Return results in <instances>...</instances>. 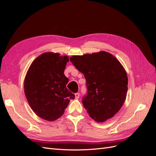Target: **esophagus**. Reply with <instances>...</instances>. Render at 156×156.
<instances>
[{
    "mask_svg": "<svg viewBox=\"0 0 156 156\" xmlns=\"http://www.w3.org/2000/svg\"><path fill=\"white\" fill-rule=\"evenodd\" d=\"M79 96H80V94L79 93H75V98H76V99L79 98Z\"/></svg>",
    "mask_w": 156,
    "mask_h": 156,
    "instance_id": "1",
    "label": "esophagus"
}]
</instances>
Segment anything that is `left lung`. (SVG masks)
<instances>
[{"instance_id": "1", "label": "left lung", "mask_w": 156, "mask_h": 156, "mask_svg": "<svg viewBox=\"0 0 156 156\" xmlns=\"http://www.w3.org/2000/svg\"><path fill=\"white\" fill-rule=\"evenodd\" d=\"M69 59L86 79L88 92L83 104L89 116L97 122L111 119L127 96L128 79L123 66L105 51L73 55Z\"/></svg>"}]
</instances>
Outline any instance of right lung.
<instances>
[{"label":"right lung","instance_id":"obj_1","mask_svg":"<svg viewBox=\"0 0 156 156\" xmlns=\"http://www.w3.org/2000/svg\"><path fill=\"white\" fill-rule=\"evenodd\" d=\"M68 56L44 53L33 61L24 81L27 100L41 119L55 121L62 116L75 95L66 88L69 79L64 73Z\"/></svg>","mask_w":156,"mask_h":156}]
</instances>
